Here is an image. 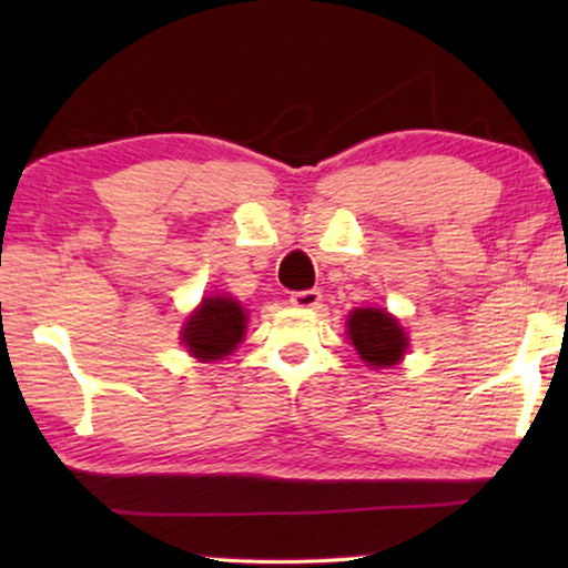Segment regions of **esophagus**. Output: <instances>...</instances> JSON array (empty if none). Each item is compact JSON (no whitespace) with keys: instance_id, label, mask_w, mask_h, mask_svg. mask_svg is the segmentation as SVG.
Masks as SVG:
<instances>
[{"instance_id":"1","label":"esophagus","mask_w":568,"mask_h":568,"mask_svg":"<svg viewBox=\"0 0 568 568\" xmlns=\"http://www.w3.org/2000/svg\"><path fill=\"white\" fill-rule=\"evenodd\" d=\"M321 300H323L321 290L292 292V297H290L292 305H294V307H302V310H313V307H317V305H321Z\"/></svg>"}]
</instances>
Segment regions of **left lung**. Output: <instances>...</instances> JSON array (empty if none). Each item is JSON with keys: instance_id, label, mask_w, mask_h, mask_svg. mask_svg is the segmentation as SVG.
Masks as SVG:
<instances>
[{"instance_id": "left-lung-1", "label": "left lung", "mask_w": 568, "mask_h": 568, "mask_svg": "<svg viewBox=\"0 0 568 568\" xmlns=\"http://www.w3.org/2000/svg\"><path fill=\"white\" fill-rule=\"evenodd\" d=\"M346 333L352 338L356 354L367 362L372 369L393 367L403 359L408 348V336L398 323L383 307H356L346 323Z\"/></svg>"}]
</instances>
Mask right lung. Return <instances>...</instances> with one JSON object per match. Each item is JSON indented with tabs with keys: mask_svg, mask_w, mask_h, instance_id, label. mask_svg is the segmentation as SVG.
<instances>
[{
	"mask_svg": "<svg viewBox=\"0 0 568 568\" xmlns=\"http://www.w3.org/2000/svg\"><path fill=\"white\" fill-rule=\"evenodd\" d=\"M247 315L237 300L227 294L204 297L183 323L181 341L191 356L201 362L224 359L245 336Z\"/></svg>",
	"mask_w": 568,
	"mask_h": 568,
	"instance_id": "add662e5",
	"label": "right lung"
}]
</instances>
